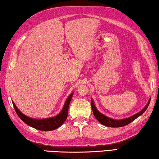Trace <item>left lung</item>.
<instances>
[{"mask_svg":"<svg viewBox=\"0 0 159 159\" xmlns=\"http://www.w3.org/2000/svg\"><path fill=\"white\" fill-rule=\"evenodd\" d=\"M150 101H151V98L149 100V101H148L147 105L144 106V108H143L142 111H140L139 112H138V113H137L133 116L128 117V118H123V119H113V118H109V117L106 116H104L103 114L100 113V112L98 111V109L97 108V107H96L94 103H93V101L92 98L91 99V104H92V108L93 115H94L95 118H97V120L100 123L107 127H120L125 126L129 124L130 123H132V121H134L135 119L138 118L139 116L142 115V114L144 113L146 111V110L147 109L148 106H149Z\"/></svg>","mask_w":159,"mask_h":159,"instance_id":"left-lung-1","label":"left lung"}]
</instances>
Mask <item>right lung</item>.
Here are the masks:
<instances>
[{"mask_svg":"<svg viewBox=\"0 0 159 159\" xmlns=\"http://www.w3.org/2000/svg\"><path fill=\"white\" fill-rule=\"evenodd\" d=\"M73 93L68 96L67 99L65 102V104L62 108V111L60 113L53 117H51V118H42V119H37V118H32L30 117H28L25 116L24 113H22L18 108L15 105L13 101H12V104H13L14 108L17 116L19 118L22 120L25 123L29 126L34 127L36 129L41 131H51L54 130L59 127H61L64 122L66 120L67 117V113H68V108L70 103V101L72 99V96H73Z\"/></svg>","mask_w":159,"mask_h":159,"instance_id":"add662e5","label":"right lung"}]
</instances>
